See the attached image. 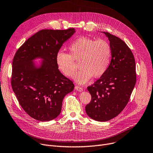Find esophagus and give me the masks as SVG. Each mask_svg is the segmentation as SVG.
<instances>
[{
  "label": "esophagus",
  "instance_id": "34e87169",
  "mask_svg": "<svg viewBox=\"0 0 153 153\" xmlns=\"http://www.w3.org/2000/svg\"><path fill=\"white\" fill-rule=\"evenodd\" d=\"M75 89H76L77 91H79V92H81V91H83V88H82L81 87H80V86H79V85H76V86H75Z\"/></svg>",
  "mask_w": 153,
  "mask_h": 153
}]
</instances>
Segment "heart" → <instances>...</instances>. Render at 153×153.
<instances>
[{
	"mask_svg": "<svg viewBox=\"0 0 153 153\" xmlns=\"http://www.w3.org/2000/svg\"><path fill=\"white\" fill-rule=\"evenodd\" d=\"M71 54L60 51L56 54V64L62 73L68 77L73 76L80 61L81 69L74 79L84 84L92 76L99 77L107 70L111 60V48L105 39L96 40L88 37H80L69 46Z\"/></svg>",
	"mask_w": 153,
	"mask_h": 153,
	"instance_id": "heart-1",
	"label": "heart"
}]
</instances>
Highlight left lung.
<instances>
[{"instance_id": "left-lung-1", "label": "left lung", "mask_w": 153, "mask_h": 153, "mask_svg": "<svg viewBox=\"0 0 153 153\" xmlns=\"http://www.w3.org/2000/svg\"><path fill=\"white\" fill-rule=\"evenodd\" d=\"M103 33L110 41L111 59L105 73L87 87L91 100L85 106L88 116L99 122L108 121L121 113L136 81L135 60L130 48L120 38Z\"/></svg>"}]
</instances>
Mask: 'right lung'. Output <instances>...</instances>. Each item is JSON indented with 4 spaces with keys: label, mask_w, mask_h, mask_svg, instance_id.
<instances>
[{
    "label": "right lung",
    "mask_w": 153,
    "mask_h": 153,
    "mask_svg": "<svg viewBox=\"0 0 153 153\" xmlns=\"http://www.w3.org/2000/svg\"><path fill=\"white\" fill-rule=\"evenodd\" d=\"M74 33V28L42 30L16 52L11 85L20 106L31 118L41 122L54 119L61 113L64 97L74 90L73 82L59 71L56 58ZM37 57L43 59L39 68L33 63Z\"/></svg>",
    "instance_id": "1"
}]
</instances>
